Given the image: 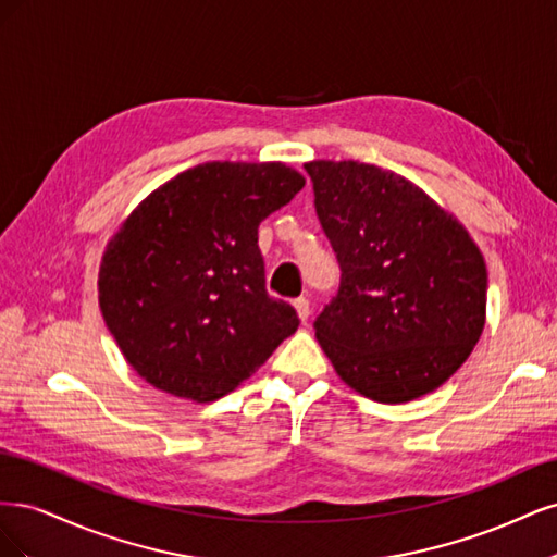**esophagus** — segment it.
Here are the masks:
<instances>
[{
	"instance_id": "esophagus-1",
	"label": "esophagus",
	"mask_w": 557,
	"mask_h": 557,
	"mask_svg": "<svg viewBox=\"0 0 557 557\" xmlns=\"http://www.w3.org/2000/svg\"><path fill=\"white\" fill-rule=\"evenodd\" d=\"M293 307H295V313H297V318L301 320V323H307V318L311 315L309 299L307 297H297V299H293Z\"/></svg>"
}]
</instances>
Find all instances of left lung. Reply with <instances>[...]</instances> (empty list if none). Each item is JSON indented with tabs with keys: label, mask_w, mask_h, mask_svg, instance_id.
<instances>
[{
	"label": "left lung",
	"mask_w": 557,
	"mask_h": 557,
	"mask_svg": "<svg viewBox=\"0 0 557 557\" xmlns=\"http://www.w3.org/2000/svg\"><path fill=\"white\" fill-rule=\"evenodd\" d=\"M315 211L342 288L315 339L352 391L404 404L444 385L485 327L487 272L467 227L407 176L311 160Z\"/></svg>",
	"instance_id": "obj_1"
}]
</instances>
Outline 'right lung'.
I'll list each match as a JSON object with an SVG mask.
<instances>
[{"label":"right lung","mask_w":557,"mask_h":557,"mask_svg":"<svg viewBox=\"0 0 557 557\" xmlns=\"http://www.w3.org/2000/svg\"><path fill=\"white\" fill-rule=\"evenodd\" d=\"M305 183L285 162H205L117 225L99 262V309L146 383L213 401L297 330L295 309L264 290L258 225Z\"/></svg>","instance_id":"obj_1"}]
</instances>
